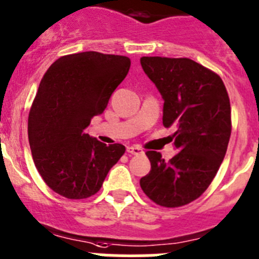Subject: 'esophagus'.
I'll return each mask as SVG.
<instances>
[{
  "mask_svg": "<svg viewBox=\"0 0 259 259\" xmlns=\"http://www.w3.org/2000/svg\"><path fill=\"white\" fill-rule=\"evenodd\" d=\"M127 153L132 154V155H139L142 153V149L139 146H127Z\"/></svg>",
  "mask_w": 259,
  "mask_h": 259,
  "instance_id": "1",
  "label": "esophagus"
}]
</instances>
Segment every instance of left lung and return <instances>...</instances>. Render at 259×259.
<instances>
[{"label":"left lung","mask_w":259,"mask_h":259,"mask_svg":"<svg viewBox=\"0 0 259 259\" xmlns=\"http://www.w3.org/2000/svg\"><path fill=\"white\" fill-rule=\"evenodd\" d=\"M141 66L162 94L163 125L179 153L169 160L146 151L151 163L140 186L160 207L177 208L208 189L226 154L231 136V106L221 77L187 58L144 56Z\"/></svg>","instance_id":"8db88e82"}]
</instances>
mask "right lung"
I'll return each instance as SVG.
<instances>
[{"label":"right lung","instance_id":"obj_1","mask_svg":"<svg viewBox=\"0 0 259 259\" xmlns=\"http://www.w3.org/2000/svg\"><path fill=\"white\" fill-rule=\"evenodd\" d=\"M130 66L127 56L86 51L61 56L45 73L30 106L28 139L38 173L59 195H95L124 154V146L105 145L86 128L104 113Z\"/></svg>","mask_w":259,"mask_h":259}]
</instances>
